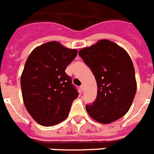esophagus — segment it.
Listing matches in <instances>:
<instances>
[{"label": "esophagus", "instance_id": "1", "mask_svg": "<svg viewBox=\"0 0 154 154\" xmlns=\"http://www.w3.org/2000/svg\"><path fill=\"white\" fill-rule=\"evenodd\" d=\"M80 89L82 90V91H85V86L84 85H81V87H80Z\"/></svg>", "mask_w": 154, "mask_h": 154}]
</instances>
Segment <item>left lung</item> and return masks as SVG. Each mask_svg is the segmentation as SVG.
<instances>
[{
  "label": "left lung",
  "instance_id": "1",
  "mask_svg": "<svg viewBox=\"0 0 154 154\" xmlns=\"http://www.w3.org/2000/svg\"><path fill=\"white\" fill-rule=\"evenodd\" d=\"M96 79L97 98L86 110L98 122L109 124L128 112L134 98L137 83L134 64L123 48L101 40L79 51Z\"/></svg>",
  "mask_w": 154,
  "mask_h": 154
}]
</instances>
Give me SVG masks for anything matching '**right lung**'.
I'll list each match as a JSON object with an SVG mask.
<instances>
[{"label": "right lung", "mask_w": 154, "mask_h": 154, "mask_svg": "<svg viewBox=\"0 0 154 154\" xmlns=\"http://www.w3.org/2000/svg\"><path fill=\"white\" fill-rule=\"evenodd\" d=\"M76 49L51 41L35 48L28 57L20 78L22 97L33 119L44 126L67 119L79 92L65 70Z\"/></svg>", "instance_id": "add662e5"}]
</instances>
